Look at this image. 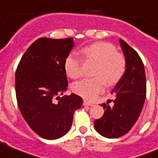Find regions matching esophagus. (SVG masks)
<instances>
[{
    "instance_id": "obj_1",
    "label": "esophagus",
    "mask_w": 158,
    "mask_h": 158,
    "mask_svg": "<svg viewBox=\"0 0 158 158\" xmlns=\"http://www.w3.org/2000/svg\"><path fill=\"white\" fill-rule=\"evenodd\" d=\"M83 106H93V103H91V102H89L88 101H86V100H84L83 101Z\"/></svg>"
}]
</instances>
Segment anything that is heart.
<instances>
[{
    "instance_id": "b5f03b06",
    "label": "heart",
    "mask_w": 158,
    "mask_h": 158,
    "mask_svg": "<svg viewBox=\"0 0 158 158\" xmlns=\"http://www.w3.org/2000/svg\"><path fill=\"white\" fill-rule=\"evenodd\" d=\"M80 52L85 59L97 62L93 73L96 76L74 82L72 89L82 97L93 100L103 91L106 82L112 85L121 79L126 70V59L114 45L107 42H96ZM81 65L82 60L73 53L69 54L64 62L65 73L72 79L81 76Z\"/></svg>"
}]
</instances>
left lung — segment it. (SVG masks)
<instances>
[{
	"mask_svg": "<svg viewBox=\"0 0 158 158\" xmlns=\"http://www.w3.org/2000/svg\"><path fill=\"white\" fill-rule=\"evenodd\" d=\"M126 59V70L111 92L116 98L113 106L101 104L104 114L94 121L96 131L107 138H118L133 127L141 113L146 98L144 65L138 53L126 42L120 39Z\"/></svg>",
	"mask_w": 158,
	"mask_h": 158,
	"instance_id": "obj_1",
	"label": "left lung"
}]
</instances>
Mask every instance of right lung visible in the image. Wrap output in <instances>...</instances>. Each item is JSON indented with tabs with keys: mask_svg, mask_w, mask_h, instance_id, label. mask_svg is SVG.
<instances>
[{
	"mask_svg": "<svg viewBox=\"0 0 158 158\" xmlns=\"http://www.w3.org/2000/svg\"><path fill=\"white\" fill-rule=\"evenodd\" d=\"M73 47V38L42 37L30 45L17 67L18 106L28 126L42 138L55 140L65 135L75 110L82 106V99L78 95L58 96L68 87L64 62Z\"/></svg>",
	"mask_w": 158,
	"mask_h": 158,
	"instance_id": "1",
	"label": "right lung"
}]
</instances>
